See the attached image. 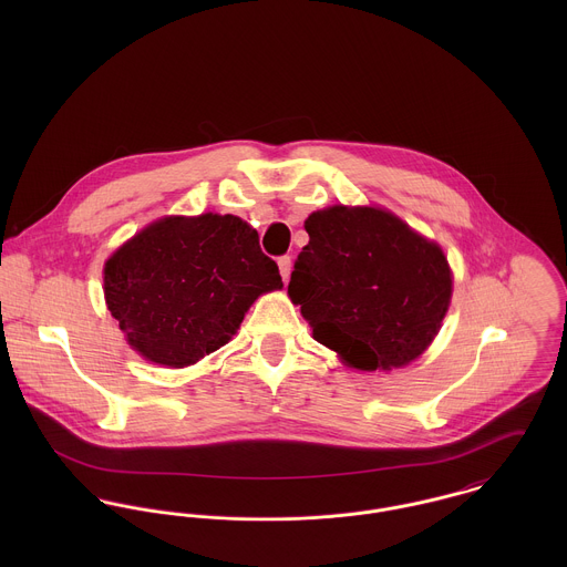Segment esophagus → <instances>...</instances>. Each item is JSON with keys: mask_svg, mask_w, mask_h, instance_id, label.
Segmentation results:
<instances>
[{"mask_svg": "<svg viewBox=\"0 0 567 567\" xmlns=\"http://www.w3.org/2000/svg\"><path fill=\"white\" fill-rule=\"evenodd\" d=\"M279 272H281L284 281H288V279H290V272H292V259H290V255L279 257Z\"/></svg>", "mask_w": 567, "mask_h": 567, "instance_id": "esophagus-1", "label": "esophagus"}]
</instances>
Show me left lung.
I'll return each mask as SVG.
<instances>
[{"mask_svg": "<svg viewBox=\"0 0 567 567\" xmlns=\"http://www.w3.org/2000/svg\"><path fill=\"white\" fill-rule=\"evenodd\" d=\"M306 231L288 295L315 338L362 371L421 355L452 297L443 250L373 207L315 212Z\"/></svg>", "mask_w": 567, "mask_h": 567, "instance_id": "obj_1", "label": "left lung"}]
</instances>
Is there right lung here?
<instances>
[{
	"mask_svg": "<svg viewBox=\"0 0 567 567\" xmlns=\"http://www.w3.org/2000/svg\"><path fill=\"white\" fill-rule=\"evenodd\" d=\"M281 275L238 216L163 218L104 266V297L126 340L151 362L187 367L227 344L250 303Z\"/></svg>",
	"mask_w": 567,
	"mask_h": 567,
	"instance_id": "1",
	"label": "right lung"
}]
</instances>
